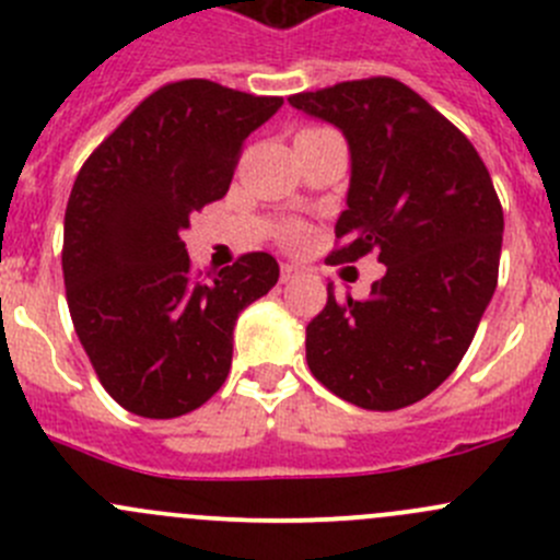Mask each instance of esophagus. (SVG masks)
Segmentation results:
<instances>
[{
  "label": "esophagus",
  "instance_id": "obj_1",
  "mask_svg": "<svg viewBox=\"0 0 560 560\" xmlns=\"http://www.w3.org/2000/svg\"><path fill=\"white\" fill-rule=\"evenodd\" d=\"M298 276H301V270H298L295 265H290V262L281 265V284H290V281H295Z\"/></svg>",
  "mask_w": 560,
  "mask_h": 560
}]
</instances>
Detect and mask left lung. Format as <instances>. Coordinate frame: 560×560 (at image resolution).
Returning a JSON list of instances; mask_svg holds the SVG:
<instances>
[{
	"mask_svg": "<svg viewBox=\"0 0 560 560\" xmlns=\"http://www.w3.org/2000/svg\"><path fill=\"white\" fill-rule=\"evenodd\" d=\"M290 105L343 132L347 211L330 262L380 254L371 295L338 301L306 327V360L338 398L371 411L417 404L466 354L499 281L504 211L466 135L395 78L292 94Z\"/></svg>",
	"mask_w": 560,
	"mask_h": 560,
	"instance_id": "1",
	"label": "left lung"
}]
</instances>
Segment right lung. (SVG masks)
<instances>
[{
	"mask_svg": "<svg viewBox=\"0 0 560 560\" xmlns=\"http://www.w3.org/2000/svg\"><path fill=\"white\" fill-rule=\"evenodd\" d=\"M284 100L213 81L167 83L83 162L65 213L67 306L103 387L132 415L171 420L224 385L235 319L279 281L265 252L206 279L180 233L228 195L244 140Z\"/></svg>",
	"mask_w": 560,
	"mask_h": 560,
	"instance_id": "obj_1",
	"label": "right lung"
}]
</instances>
